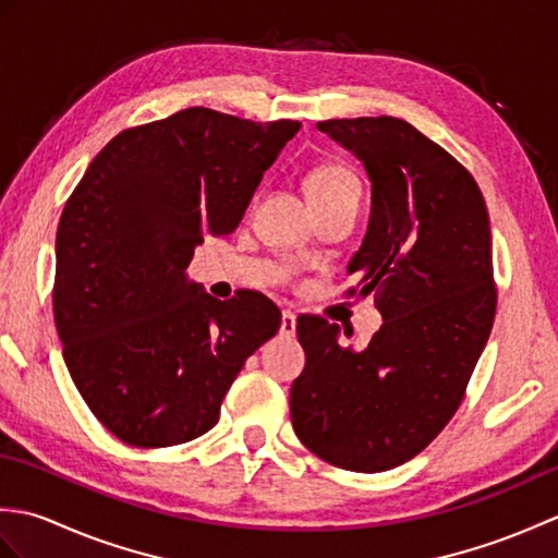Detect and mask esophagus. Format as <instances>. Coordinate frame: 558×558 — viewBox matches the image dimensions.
<instances>
[{
  "instance_id": "34e87169",
  "label": "esophagus",
  "mask_w": 558,
  "mask_h": 558,
  "mask_svg": "<svg viewBox=\"0 0 558 558\" xmlns=\"http://www.w3.org/2000/svg\"><path fill=\"white\" fill-rule=\"evenodd\" d=\"M294 330H298V316H294L290 310L282 312V322H280V333L282 336H294Z\"/></svg>"
}]
</instances>
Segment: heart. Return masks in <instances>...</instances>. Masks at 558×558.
<instances>
[{"label":"heart","mask_w":558,"mask_h":558,"mask_svg":"<svg viewBox=\"0 0 558 558\" xmlns=\"http://www.w3.org/2000/svg\"><path fill=\"white\" fill-rule=\"evenodd\" d=\"M304 192L314 208H322L338 201L362 198V182L345 162H324L306 174Z\"/></svg>","instance_id":"1"}]
</instances>
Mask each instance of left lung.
<instances>
[{
  "instance_id": "left-lung-1",
  "label": "left lung",
  "mask_w": 558,
  "mask_h": 558,
  "mask_svg": "<svg viewBox=\"0 0 558 558\" xmlns=\"http://www.w3.org/2000/svg\"><path fill=\"white\" fill-rule=\"evenodd\" d=\"M357 156L372 218L348 270V298H374L384 326L366 350L338 326L300 316L306 354L290 390L300 441L330 465L384 472L441 434L465 398L496 314L492 230L468 168L396 117L316 124Z\"/></svg>"
}]
</instances>
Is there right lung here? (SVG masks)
<instances>
[{"label": "right lung", "mask_w": 558, "mask_h": 558, "mask_svg": "<svg viewBox=\"0 0 558 558\" xmlns=\"http://www.w3.org/2000/svg\"><path fill=\"white\" fill-rule=\"evenodd\" d=\"M300 126L186 108L117 134L66 198L54 326L81 398L120 441L165 448L213 429L248 354L278 333L266 294L213 300L184 268L206 234L240 225Z\"/></svg>", "instance_id": "add662e5"}]
</instances>
